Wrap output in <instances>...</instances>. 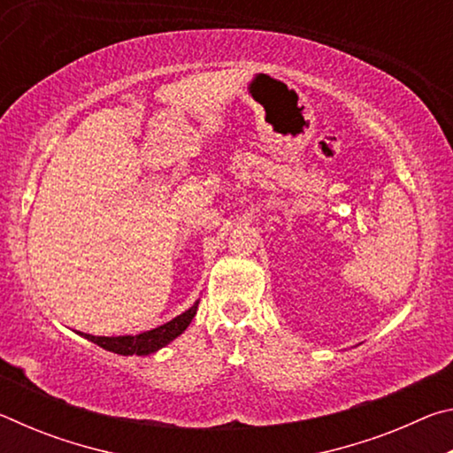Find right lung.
I'll use <instances>...</instances> for the list:
<instances>
[{
    "label": "right lung",
    "mask_w": 453,
    "mask_h": 453,
    "mask_svg": "<svg viewBox=\"0 0 453 453\" xmlns=\"http://www.w3.org/2000/svg\"><path fill=\"white\" fill-rule=\"evenodd\" d=\"M199 300L194 302L189 310L180 313L178 318H173L170 321H165L164 326H157L153 329H148V332H142L137 335H91V334H81V337L86 340L97 343L99 348H104L107 351H113V354L119 356H150L156 354L162 348H165L167 343H172L175 337L181 335L186 332L188 326L194 319L196 311H197Z\"/></svg>",
    "instance_id": "add662e5"
}]
</instances>
